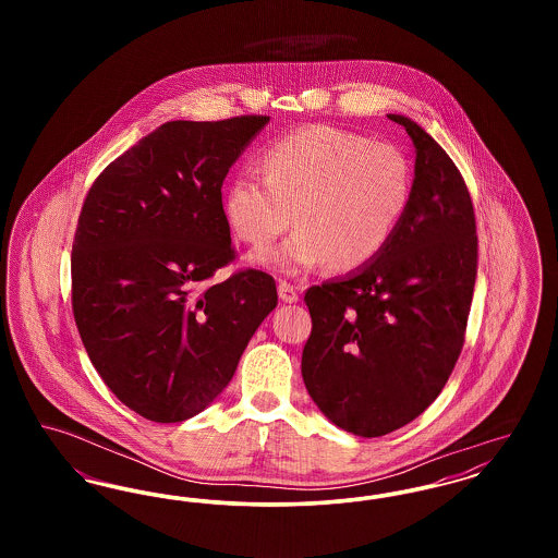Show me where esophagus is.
I'll return each mask as SVG.
<instances>
[{
    "instance_id": "esophagus-1",
    "label": "esophagus",
    "mask_w": 558,
    "mask_h": 558,
    "mask_svg": "<svg viewBox=\"0 0 558 558\" xmlns=\"http://www.w3.org/2000/svg\"><path fill=\"white\" fill-rule=\"evenodd\" d=\"M278 294L284 303H296L299 301V291L292 287L291 282H280L278 284Z\"/></svg>"
}]
</instances>
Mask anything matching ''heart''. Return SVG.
<instances>
[{
  "instance_id": "b5f03b06",
  "label": "heart",
  "mask_w": 558,
  "mask_h": 558,
  "mask_svg": "<svg viewBox=\"0 0 558 558\" xmlns=\"http://www.w3.org/2000/svg\"><path fill=\"white\" fill-rule=\"evenodd\" d=\"M414 192L410 159L362 133L312 125L267 146L264 175L239 173L223 194L236 239L266 248L292 223L299 230L255 262L284 274L372 264L396 236Z\"/></svg>"
}]
</instances>
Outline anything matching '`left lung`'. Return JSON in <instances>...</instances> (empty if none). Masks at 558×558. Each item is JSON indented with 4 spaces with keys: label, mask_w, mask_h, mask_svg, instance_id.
I'll list each match as a JSON object with an SVG mask.
<instances>
[{
    "label": "left lung",
    "mask_w": 558,
    "mask_h": 558,
    "mask_svg": "<svg viewBox=\"0 0 558 558\" xmlns=\"http://www.w3.org/2000/svg\"><path fill=\"white\" fill-rule=\"evenodd\" d=\"M389 119L416 148L408 213L372 264L305 292L303 383L330 423L360 437L412 423L441 393L477 278V226L460 171L418 123Z\"/></svg>",
    "instance_id": "8db88e82"
}]
</instances>
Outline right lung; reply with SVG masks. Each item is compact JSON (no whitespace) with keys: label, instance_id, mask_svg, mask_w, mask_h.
<instances>
[{"label":"right lung","instance_id":"add662e5","mask_svg":"<svg viewBox=\"0 0 558 558\" xmlns=\"http://www.w3.org/2000/svg\"><path fill=\"white\" fill-rule=\"evenodd\" d=\"M269 117L169 121L89 187L73 242V314L108 389L155 423H182L232 380L278 305L274 278L234 259L221 186Z\"/></svg>","mask_w":558,"mask_h":558}]
</instances>
